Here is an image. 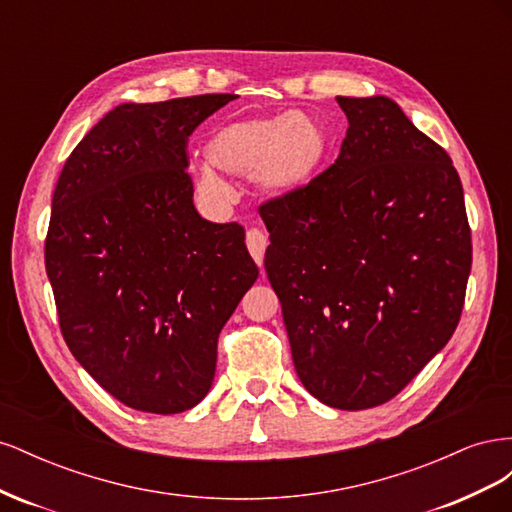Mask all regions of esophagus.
Returning <instances> with one entry per match:
<instances>
[{
	"mask_svg": "<svg viewBox=\"0 0 512 512\" xmlns=\"http://www.w3.org/2000/svg\"><path fill=\"white\" fill-rule=\"evenodd\" d=\"M267 245H269V237L265 230L262 228L247 230V250H250L252 258L258 262V265H262V260H265Z\"/></svg>",
	"mask_w": 512,
	"mask_h": 512,
	"instance_id": "obj_1",
	"label": "esophagus"
}]
</instances>
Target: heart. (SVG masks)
<instances>
[{
	"label": "heart",
	"mask_w": 512,
	"mask_h": 512,
	"mask_svg": "<svg viewBox=\"0 0 512 512\" xmlns=\"http://www.w3.org/2000/svg\"><path fill=\"white\" fill-rule=\"evenodd\" d=\"M327 153L320 123L299 111L230 121L205 145L207 162L196 168V192L203 203L222 209L232 203V179H254L269 196H284L312 181Z\"/></svg>",
	"instance_id": "heart-1"
}]
</instances>
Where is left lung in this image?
<instances>
[{"mask_svg": "<svg viewBox=\"0 0 512 512\" xmlns=\"http://www.w3.org/2000/svg\"><path fill=\"white\" fill-rule=\"evenodd\" d=\"M342 153L267 200L269 282L294 369L339 410L393 399L453 337L472 267L463 188L448 153L384 96L344 98Z\"/></svg>", "mask_w": 512, "mask_h": 512, "instance_id": "1", "label": "left lung"}]
</instances>
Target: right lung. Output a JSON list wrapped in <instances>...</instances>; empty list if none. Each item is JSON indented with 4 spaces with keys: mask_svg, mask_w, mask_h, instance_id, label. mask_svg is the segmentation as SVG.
I'll return each instance as SVG.
<instances>
[{
    "mask_svg": "<svg viewBox=\"0 0 512 512\" xmlns=\"http://www.w3.org/2000/svg\"><path fill=\"white\" fill-rule=\"evenodd\" d=\"M232 94L119 104L57 179L44 265L74 359L121 404L177 414L203 399L218 337L258 267L241 224L194 207L188 138Z\"/></svg>",
    "mask_w": 512,
    "mask_h": 512,
    "instance_id": "add662e5",
    "label": "right lung"
}]
</instances>
